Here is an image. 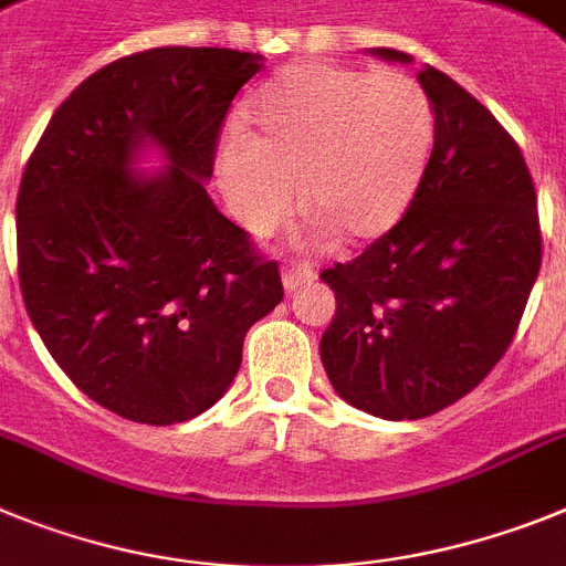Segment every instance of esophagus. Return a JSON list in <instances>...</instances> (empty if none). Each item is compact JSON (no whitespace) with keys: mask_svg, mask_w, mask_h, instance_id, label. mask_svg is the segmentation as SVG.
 Here are the masks:
<instances>
[{"mask_svg":"<svg viewBox=\"0 0 566 566\" xmlns=\"http://www.w3.org/2000/svg\"><path fill=\"white\" fill-rule=\"evenodd\" d=\"M313 279H316V273L307 264H290V268L282 270V284L287 293H296L302 284H311Z\"/></svg>","mask_w":566,"mask_h":566,"instance_id":"obj_1","label":"esophagus"}]
</instances>
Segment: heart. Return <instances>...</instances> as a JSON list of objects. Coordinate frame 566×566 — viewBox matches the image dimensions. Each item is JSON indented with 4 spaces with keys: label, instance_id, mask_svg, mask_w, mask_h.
I'll return each instance as SVG.
<instances>
[{
    "label": "heart",
    "instance_id": "heart-1",
    "mask_svg": "<svg viewBox=\"0 0 566 566\" xmlns=\"http://www.w3.org/2000/svg\"><path fill=\"white\" fill-rule=\"evenodd\" d=\"M248 127L216 150L222 193L242 228L264 235L298 201L316 230L370 242L401 222L432 147V105L405 73L284 67L259 91Z\"/></svg>",
    "mask_w": 566,
    "mask_h": 566
}]
</instances>
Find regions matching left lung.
<instances>
[{
  "label": "left lung",
  "instance_id": "obj_1",
  "mask_svg": "<svg viewBox=\"0 0 566 566\" xmlns=\"http://www.w3.org/2000/svg\"><path fill=\"white\" fill-rule=\"evenodd\" d=\"M410 65L412 56L370 48ZM432 154L401 222L324 270L336 316L322 365L347 405L424 419L473 390L518 331L542 268V230L518 145L459 82L424 65Z\"/></svg>",
  "mask_w": 566,
  "mask_h": 566
}]
</instances>
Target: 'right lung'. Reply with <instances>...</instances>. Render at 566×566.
I'll return each instance as SVG.
<instances>
[{
  "label": "right lung",
  "instance_id": "add662e5",
  "mask_svg": "<svg viewBox=\"0 0 566 566\" xmlns=\"http://www.w3.org/2000/svg\"><path fill=\"white\" fill-rule=\"evenodd\" d=\"M262 53L154 48L87 76L48 122L17 199L19 284L48 353L87 399L179 424L233 385L284 290L205 181ZM156 155L159 168L144 161Z\"/></svg>",
  "mask_w": 566,
  "mask_h": 566
}]
</instances>
